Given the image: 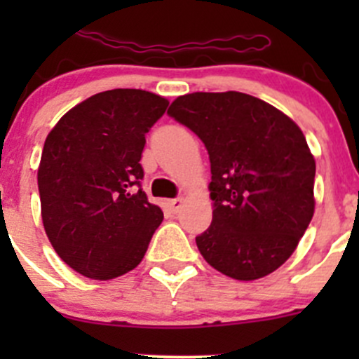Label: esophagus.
Here are the masks:
<instances>
[{"instance_id": "esophagus-1", "label": "esophagus", "mask_w": 359, "mask_h": 359, "mask_svg": "<svg viewBox=\"0 0 359 359\" xmlns=\"http://www.w3.org/2000/svg\"><path fill=\"white\" fill-rule=\"evenodd\" d=\"M182 198H175V200H170L168 201V206H170V210H172L173 213H177L179 212V208L180 206H182Z\"/></svg>"}]
</instances>
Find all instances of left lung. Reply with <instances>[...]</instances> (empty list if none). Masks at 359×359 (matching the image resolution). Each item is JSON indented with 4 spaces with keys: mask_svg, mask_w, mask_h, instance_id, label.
<instances>
[{
    "mask_svg": "<svg viewBox=\"0 0 359 359\" xmlns=\"http://www.w3.org/2000/svg\"><path fill=\"white\" fill-rule=\"evenodd\" d=\"M168 116L210 156L213 219L196 236L203 259L234 280H259L287 262L314 213L316 163L302 130L241 92H196Z\"/></svg>",
    "mask_w": 359,
    "mask_h": 359,
    "instance_id": "8db88e82",
    "label": "left lung"
}]
</instances>
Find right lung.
Segmentation results:
<instances>
[{"label": "right lung", "mask_w": 359, "mask_h": 359, "mask_svg": "<svg viewBox=\"0 0 359 359\" xmlns=\"http://www.w3.org/2000/svg\"><path fill=\"white\" fill-rule=\"evenodd\" d=\"M166 107L146 90H107L72 107L46 137L38 170L43 226L76 273L112 280L146 255L163 212L142 191L140 158Z\"/></svg>", "instance_id": "right-lung-1"}]
</instances>
